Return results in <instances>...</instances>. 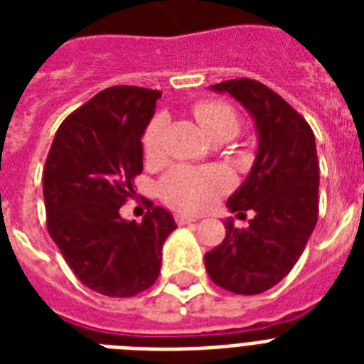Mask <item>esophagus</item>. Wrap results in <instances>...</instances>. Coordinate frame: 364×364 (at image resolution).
Returning a JSON list of instances; mask_svg holds the SVG:
<instances>
[{
  "instance_id": "esophagus-1",
  "label": "esophagus",
  "mask_w": 364,
  "mask_h": 364,
  "mask_svg": "<svg viewBox=\"0 0 364 364\" xmlns=\"http://www.w3.org/2000/svg\"><path fill=\"white\" fill-rule=\"evenodd\" d=\"M196 221H198V217L185 215V213H177L176 215L177 225H191V223H196Z\"/></svg>"
}]
</instances>
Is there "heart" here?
<instances>
[{"mask_svg":"<svg viewBox=\"0 0 364 364\" xmlns=\"http://www.w3.org/2000/svg\"><path fill=\"white\" fill-rule=\"evenodd\" d=\"M194 117L211 139L234 137L240 130L238 113L228 104L205 100L194 105ZM168 117L160 113L149 122L143 134V156L149 162L164 156V136ZM230 187V177L221 168H173L160 181V194L170 205L181 211H202L210 208Z\"/></svg>","mask_w":364,"mask_h":364,"instance_id":"b5f03b06","label":"heart"}]
</instances>
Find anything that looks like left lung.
<instances>
[{
	"instance_id": "left-lung-1",
	"label": "left lung",
	"mask_w": 364,
	"mask_h": 364,
	"mask_svg": "<svg viewBox=\"0 0 364 364\" xmlns=\"http://www.w3.org/2000/svg\"><path fill=\"white\" fill-rule=\"evenodd\" d=\"M210 88L230 94L247 111L259 143L251 171L227 200L230 213L243 215V211L253 210L255 217L243 230L234 227V219L228 217L227 238L205 253V270L230 293H264L296 264L316 228V136L310 124L262 82L232 79Z\"/></svg>"
}]
</instances>
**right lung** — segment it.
Segmentation results:
<instances>
[{"label": "right lung", "mask_w": 364, "mask_h": 364, "mask_svg": "<svg viewBox=\"0 0 364 364\" xmlns=\"http://www.w3.org/2000/svg\"><path fill=\"white\" fill-rule=\"evenodd\" d=\"M159 90L111 87L60 124L43 171L47 228L82 285L105 296H134L156 282L162 245L177 228L154 205L126 221L121 205L143 171L141 137Z\"/></svg>", "instance_id": "1"}]
</instances>
